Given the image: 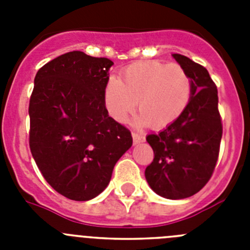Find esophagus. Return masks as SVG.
Segmentation results:
<instances>
[{
	"instance_id": "34e87169",
	"label": "esophagus",
	"mask_w": 250,
	"mask_h": 250,
	"mask_svg": "<svg viewBox=\"0 0 250 250\" xmlns=\"http://www.w3.org/2000/svg\"><path fill=\"white\" fill-rule=\"evenodd\" d=\"M132 140H134V144H140L145 140V138L138 132H132Z\"/></svg>"
}]
</instances>
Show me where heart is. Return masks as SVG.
<instances>
[{
    "label": "heart",
    "instance_id": "b5f03b06",
    "mask_svg": "<svg viewBox=\"0 0 250 250\" xmlns=\"http://www.w3.org/2000/svg\"><path fill=\"white\" fill-rule=\"evenodd\" d=\"M191 99V80L179 63L140 61L126 66L120 80L110 77L104 104L114 120L125 123L139 104V124L164 129L182 116Z\"/></svg>",
    "mask_w": 250,
    "mask_h": 250
}]
</instances>
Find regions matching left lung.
<instances>
[{
  "mask_svg": "<svg viewBox=\"0 0 250 250\" xmlns=\"http://www.w3.org/2000/svg\"><path fill=\"white\" fill-rule=\"evenodd\" d=\"M173 56L190 76L191 99L178 120L146 136L154 159L145 169V178L160 196L184 199L210 180L219 156L223 124L218 89L207 68L183 55Z\"/></svg>",
  "mask_w": 250,
  "mask_h": 250,
  "instance_id": "obj_1",
  "label": "left lung"
}]
</instances>
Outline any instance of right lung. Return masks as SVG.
<instances>
[{
  "mask_svg": "<svg viewBox=\"0 0 250 250\" xmlns=\"http://www.w3.org/2000/svg\"><path fill=\"white\" fill-rule=\"evenodd\" d=\"M112 61L71 51L37 71L30 98L31 154L46 182L85 202L107 187L132 145L129 129L110 118L104 89Z\"/></svg>",
  "mask_w": 250,
  "mask_h": 250,
  "instance_id": "right-lung-1",
  "label": "right lung"
}]
</instances>
